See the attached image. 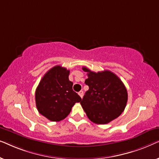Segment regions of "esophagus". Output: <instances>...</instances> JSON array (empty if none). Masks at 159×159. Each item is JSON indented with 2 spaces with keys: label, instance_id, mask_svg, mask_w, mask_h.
Listing matches in <instances>:
<instances>
[{
  "label": "esophagus",
  "instance_id": "obj_1",
  "mask_svg": "<svg viewBox=\"0 0 159 159\" xmlns=\"http://www.w3.org/2000/svg\"><path fill=\"white\" fill-rule=\"evenodd\" d=\"M78 94H79V95L81 98H82V96H83V91L82 90H81V91H80L79 93H78Z\"/></svg>",
  "mask_w": 159,
  "mask_h": 159
}]
</instances>
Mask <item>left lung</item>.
<instances>
[{
  "label": "left lung",
  "mask_w": 159,
  "mask_h": 159,
  "mask_svg": "<svg viewBox=\"0 0 159 159\" xmlns=\"http://www.w3.org/2000/svg\"><path fill=\"white\" fill-rule=\"evenodd\" d=\"M85 83L89 90L81 100L82 107L93 122L106 125L121 115L127 102V91L121 80L111 71L94 72L85 66Z\"/></svg>",
  "instance_id": "1"
}]
</instances>
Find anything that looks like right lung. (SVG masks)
Masks as SVG:
<instances>
[{
  "mask_svg": "<svg viewBox=\"0 0 159 159\" xmlns=\"http://www.w3.org/2000/svg\"><path fill=\"white\" fill-rule=\"evenodd\" d=\"M69 70L58 65L45 73L35 91L36 106L39 113L52 121H59L71 112L76 103L81 101L72 90L69 80Z\"/></svg>",
  "mask_w": 159,
  "mask_h": 159,
  "instance_id": "right-lung-1",
  "label": "right lung"
}]
</instances>
